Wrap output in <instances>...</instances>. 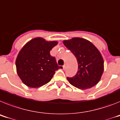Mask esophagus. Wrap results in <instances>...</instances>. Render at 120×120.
Here are the masks:
<instances>
[{
  "label": "esophagus",
  "instance_id": "obj_1",
  "mask_svg": "<svg viewBox=\"0 0 120 120\" xmlns=\"http://www.w3.org/2000/svg\"><path fill=\"white\" fill-rule=\"evenodd\" d=\"M63 67V69H64V70H65V68H66V67H67V64H64V65H63V67Z\"/></svg>",
  "mask_w": 120,
  "mask_h": 120
}]
</instances>
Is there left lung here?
<instances>
[{
	"mask_svg": "<svg viewBox=\"0 0 120 120\" xmlns=\"http://www.w3.org/2000/svg\"><path fill=\"white\" fill-rule=\"evenodd\" d=\"M63 44L75 55L78 65L76 75L67 77L68 82L82 90L95 86L104 71V61L100 51L89 41L81 38L64 40Z\"/></svg>",
	"mask_w": 120,
	"mask_h": 120,
	"instance_id": "1",
	"label": "left lung"
}]
</instances>
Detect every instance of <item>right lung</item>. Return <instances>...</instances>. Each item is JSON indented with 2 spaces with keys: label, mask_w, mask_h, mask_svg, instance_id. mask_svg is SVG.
<instances>
[{
  "label": "right lung",
  "mask_w": 120,
  "mask_h": 120,
  "mask_svg": "<svg viewBox=\"0 0 120 120\" xmlns=\"http://www.w3.org/2000/svg\"><path fill=\"white\" fill-rule=\"evenodd\" d=\"M58 43L38 37L30 40L20 50L16 60V71L26 86L37 88L46 84L61 67L50 54Z\"/></svg>",
  "instance_id": "1"
}]
</instances>
